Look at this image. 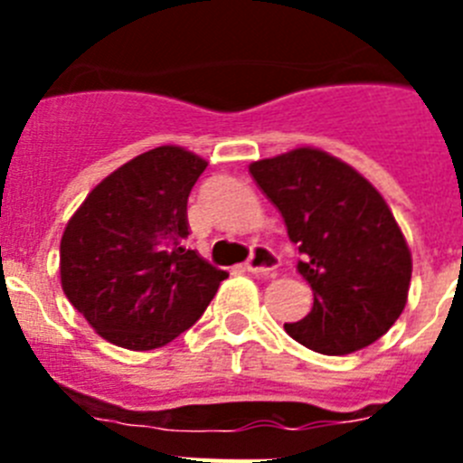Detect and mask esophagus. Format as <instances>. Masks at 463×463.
I'll return each mask as SVG.
<instances>
[{
    "instance_id": "obj_1",
    "label": "esophagus",
    "mask_w": 463,
    "mask_h": 463,
    "mask_svg": "<svg viewBox=\"0 0 463 463\" xmlns=\"http://www.w3.org/2000/svg\"><path fill=\"white\" fill-rule=\"evenodd\" d=\"M278 267V257L271 248L267 245H255L250 250V257L245 261V269L260 278H273L276 276Z\"/></svg>"
}]
</instances>
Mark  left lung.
<instances>
[{
  "instance_id": "left-lung-1",
  "label": "left lung",
  "mask_w": 463,
  "mask_h": 463,
  "mask_svg": "<svg viewBox=\"0 0 463 463\" xmlns=\"http://www.w3.org/2000/svg\"><path fill=\"white\" fill-rule=\"evenodd\" d=\"M250 175L280 211L313 289L304 320L285 325L322 354H347L378 341L406 308L412 261L380 192L341 159L315 148L260 159Z\"/></svg>"
}]
</instances>
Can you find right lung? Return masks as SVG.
I'll return each instance as SVG.
<instances>
[{
    "label": "right lung",
    "mask_w": 463,
    "mask_h": 463,
    "mask_svg": "<svg viewBox=\"0 0 463 463\" xmlns=\"http://www.w3.org/2000/svg\"><path fill=\"white\" fill-rule=\"evenodd\" d=\"M206 159L178 146L138 155L106 175L60 243L71 306L127 350L174 341L203 315L227 271L187 250V196Z\"/></svg>",
    "instance_id": "1"
}]
</instances>
